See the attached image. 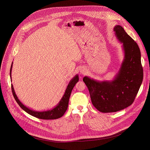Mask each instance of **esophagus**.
<instances>
[{
	"instance_id": "obj_1",
	"label": "esophagus",
	"mask_w": 150,
	"mask_h": 150,
	"mask_svg": "<svg viewBox=\"0 0 150 150\" xmlns=\"http://www.w3.org/2000/svg\"><path fill=\"white\" fill-rule=\"evenodd\" d=\"M86 72V69H85L84 68H81V69L80 70V73L81 74H85Z\"/></svg>"
}]
</instances>
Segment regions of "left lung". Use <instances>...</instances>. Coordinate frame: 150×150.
I'll list each match as a JSON object with an SVG mask.
<instances>
[{
  "mask_svg": "<svg viewBox=\"0 0 150 150\" xmlns=\"http://www.w3.org/2000/svg\"><path fill=\"white\" fill-rule=\"evenodd\" d=\"M113 31L122 44L124 58L117 73L112 80L98 81L88 76L83 77L92 103L100 112H115L134 102L143 80L141 51L138 44L120 25Z\"/></svg>",
  "mask_w": 150,
  "mask_h": 150,
  "instance_id": "obj_1",
  "label": "left lung"
}]
</instances>
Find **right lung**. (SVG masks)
<instances>
[{"instance_id": "right-lung-1", "label": "right lung", "mask_w": 150, "mask_h": 150, "mask_svg": "<svg viewBox=\"0 0 150 150\" xmlns=\"http://www.w3.org/2000/svg\"><path fill=\"white\" fill-rule=\"evenodd\" d=\"M12 64H13V63H12L11 70H10V77H11V81H12L11 72H12ZM79 76L78 74H76L70 81L69 83L68 84V86H67L64 95L63 96L62 99L59 102L58 105L55 107H54V108L50 110H44L41 112L34 110L33 109H29V108H27L26 106L23 105V103H22V102H21V101L18 98L15 92L13 86L12 84H11V87H12V93L15 100L16 101L19 106L26 113L34 117H36L37 118L41 119H56L63 116L64 113L66 112V111L67 110L68 108L69 102V98H70L71 91L73 87L76 85V84L79 81Z\"/></svg>"}]
</instances>
